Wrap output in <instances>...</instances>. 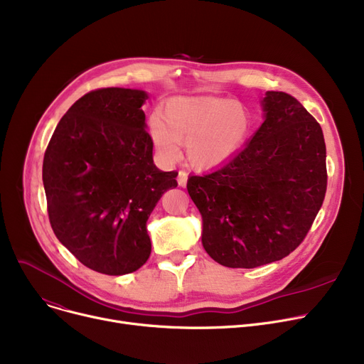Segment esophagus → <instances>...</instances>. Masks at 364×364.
<instances>
[{
	"label": "esophagus",
	"instance_id": "esophagus-1",
	"mask_svg": "<svg viewBox=\"0 0 364 364\" xmlns=\"http://www.w3.org/2000/svg\"><path fill=\"white\" fill-rule=\"evenodd\" d=\"M177 180H178V184H180L181 187H184V186L187 184V172L181 169V171L178 172V178H177Z\"/></svg>",
	"mask_w": 364,
	"mask_h": 364
}]
</instances>
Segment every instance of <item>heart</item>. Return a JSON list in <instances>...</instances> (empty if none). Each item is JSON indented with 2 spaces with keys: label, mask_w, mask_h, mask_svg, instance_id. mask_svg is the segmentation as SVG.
Here are the masks:
<instances>
[{
  "label": "heart",
  "mask_w": 364,
  "mask_h": 364,
  "mask_svg": "<svg viewBox=\"0 0 364 364\" xmlns=\"http://www.w3.org/2000/svg\"><path fill=\"white\" fill-rule=\"evenodd\" d=\"M250 128L251 118L240 105L211 95L171 99L149 122L153 146L164 162H176L186 143L187 159L196 168L227 161L243 144Z\"/></svg>",
  "instance_id": "1"
}]
</instances>
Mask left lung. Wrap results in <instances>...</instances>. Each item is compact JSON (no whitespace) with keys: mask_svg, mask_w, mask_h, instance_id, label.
<instances>
[{"mask_svg":"<svg viewBox=\"0 0 364 364\" xmlns=\"http://www.w3.org/2000/svg\"><path fill=\"white\" fill-rule=\"evenodd\" d=\"M262 106L265 121L237 155L187 180L202 214L205 251L232 269H255L294 252L326 195L320 124L288 92L267 91Z\"/></svg>","mask_w":364,"mask_h":364,"instance_id":"left-lung-1","label":"left lung"}]
</instances>
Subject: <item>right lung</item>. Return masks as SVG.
<instances>
[{
  "label": "right lung",
  "instance_id": "right-lung-1",
  "mask_svg": "<svg viewBox=\"0 0 364 364\" xmlns=\"http://www.w3.org/2000/svg\"><path fill=\"white\" fill-rule=\"evenodd\" d=\"M147 94L99 88L57 124L43 162L47 211L55 237L88 269L109 276L139 270L151 243L146 221L177 171L153 164L141 110Z\"/></svg>",
  "mask_w": 364,
  "mask_h": 364
}]
</instances>
